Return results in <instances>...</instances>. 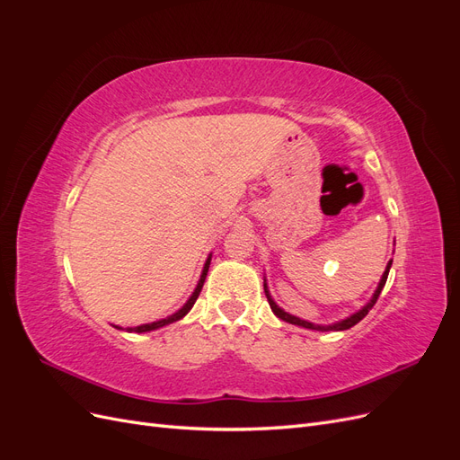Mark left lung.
I'll list each match as a JSON object with an SVG mask.
<instances>
[{"instance_id": "obj_1", "label": "left lung", "mask_w": 460, "mask_h": 460, "mask_svg": "<svg viewBox=\"0 0 460 460\" xmlns=\"http://www.w3.org/2000/svg\"><path fill=\"white\" fill-rule=\"evenodd\" d=\"M392 262H394V261H389V262H387V267H385V270H384V274H382V278H380V284H378V288H376V291H374L372 297H370V301L365 305V307H360L357 313H353V314H349V316H345L343 320H340V323L326 324V326H324V324H314V323H309V320H303V318H299V316H294V314L286 313L282 307H278L276 301H274V299H272V296H270V291H269L267 278H264V294H267V299H269V305H270L272 313H274L278 318L286 320V323H289V324H296V326H301V328H309V330H318V332H330V330H333V332H340V330H349L351 326H355L357 323H360V320H363V318L368 314V311L374 307V303L378 301V297H380V294H382V289H384V286H385L389 269H392Z\"/></svg>"}]
</instances>
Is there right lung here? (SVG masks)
I'll return each mask as SVG.
<instances>
[{
	"label": "right lung",
	"instance_id": "add662e5",
	"mask_svg": "<svg viewBox=\"0 0 460 460\" xmlns=\"http://www.w3.org/2000/svg\"><path fill=\"white\" fill-rule=\"evenodd\" d=\"M211 257H213V255H208V257H207V261H205V264H203L201 276H199V282H198L196 289H193V294L190 296V299L182 305V309H178V311H176V313H172L171 316L161 318V320H155V323H147V324L132 326V328H120V326H115V328H119V330H127V332H136V333H144V332H151V330H157V328H163V326H169V324L176 323V320L184 318V316L191 311L193 305H196V301H198V297H199V294H201V288H203V282H205L207 272H208V264H211Z\"/></svg>",
	"mask_w": 460,
	"mask_h": 460
}]
</instances>
